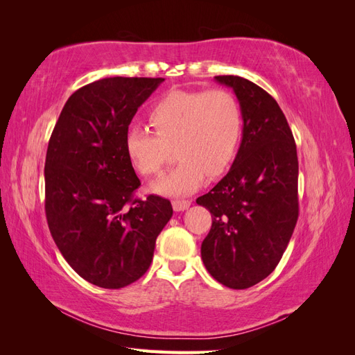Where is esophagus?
I'll return each instance as SVG.
<instances>
[{
    "label": "esophagus",
    "instance_id": "1",
    "mask_svg": "<svg viewBox=\"0 0 355 355\" xmlns=\"http://www.w3.org/2000/svg\"><path fill=\"white\" fill-rule=\"evenodd\" d=\"M171 206H173L175 211H184L191 206V201L189 200H175L171 202Z\"/></svg>",
    "mask_w": 355,
    "mask_h": 355
}]
</instances>
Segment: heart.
<instances>
[{
  "label": "heart",
  "mask_w": 355,
  "mask_h": 355,
  "mask_svg": "<svg viewBox=\"0 0 355 355\" xmlns=\"http://www.w3.org/2000/svg\"><path fill=\"white\" fill-rule=\"evenodd\" d=\"M154 132L132 124L124 133V149L132 166L144 176L158 175L176 145L179 164L154 182L163 196H187L202 185L207 175H222L237 154L243 132V112L227 90H173L149 112Z\"/></svg>",
  "instance_id": "heart-1"
}]
</instances>
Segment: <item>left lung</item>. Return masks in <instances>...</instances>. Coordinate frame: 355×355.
Instances as JSON below:
<instances>
[{"instance_id":"8db88e82","label":"left lung","mask_w":355,"mask_h":355,"mask_svg":"<svg viewBox=\"0 0 355 355\" xmlns=\"http://www.w3.org/2000/svg\"><path fill=\"white\" fill-rule=\"evenodd\" d=\"M214 80L237 96L243 139L227 176L197 198L211 213L201 259L220 284L247 288L275 270L296 227V144L271 94L237 75Z\"/></svg>"}]
</instances>
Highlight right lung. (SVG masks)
<instances>
[{"label":"right lung","mask_w":355,"mask_h":355,"mask_svg":"<svg viewBox=\"0 0 355 355\" xmlns=\"http://www.w3.org/2000/svg\"><path fill=\"white\" fill-rule=\"evenodd\" d=\"M163 81L90 83L71 94L53 128L44 166L49 230L72 270L94 286L139 280L173 214L163 197L135 198L141 180L124 149L137 108Z\"/></svg>","instance_id":"obj_1"}]
</instances>
